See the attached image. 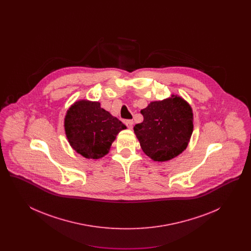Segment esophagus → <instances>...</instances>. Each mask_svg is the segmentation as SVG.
I'll use <instances>...</instances> for the list:
<instances>
[{
	"mask_svg": "<svg viewBox=\"0 0 251 251\" xmlns=\"http://www.w3.org/2000/svg\"><path fill=\"white\" fill-rule=\"evenodd\" d=\"M125 124H126V126H127L129 129H132V126H133V121H132V120H126Z\"/></svg>",
	"mask_w": 251,
	"mask_h": 251,
	"instance_id": "34e87169",
	"label": "esophagus"
}]
</instances>
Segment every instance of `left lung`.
<instances>
[{"label": "left lung", "mask_w": 251, "mask_h": 251, "mask_svg": "<svg viewBox=\"0 0 251 251\" xmlns=\"http://www.w3.org/2000/svg\"><path fill=\"white\" fill-rule=\"evenodd\" d=\"M143 122L133 131L146 155L165 162L180 154L188 146L193 132V112L181 97L151 102L141 110Z\"/></svg>", "instance_id": "obj_1"}]
</instances>
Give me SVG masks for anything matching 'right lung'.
I'll use <instances>...</instances> for the list:
<instances>
[{
	"label": "right lung",
	"mask_w": 251,
	"mask_h": 251,
	"mask_svg": "<svg viewBox=\"0 0 251 251\" xmlns=\"http://www.w3.org/2000/svg\"><path fill=\"white\" fill-rule=\"evenodd\" d=\"M69 143L87 159L106 155L119 132L126 126L100 107L99 101L81 100L73 103L65 117Z\"/></svg>",
	"instance_id": "right-lung-1"
}]
</instances>
